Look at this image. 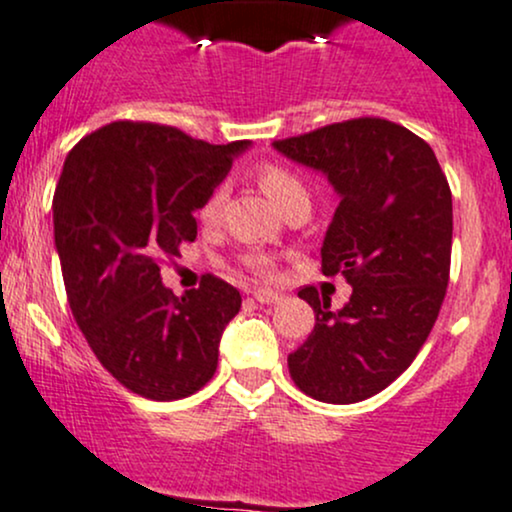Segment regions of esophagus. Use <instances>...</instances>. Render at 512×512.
Returning <instances> with one entry per match:
<instances>
[{
	"label": "esophagus",
	"instance_id": "34e87169",
	"mask_svg": "<svg viewBox=\"0 0 512 512\" xmlns=\"http://www.w3.org/2000/svg\"><path fill=\"white\" fill-rule=\"evenodd\" d=\"M252 299H255L257 303H279L282 301V294L279 291H272V289H255L252 291Z\"/></svg>",
	"mask_w": 512,
	"mask_h": 512
}]
</instances>
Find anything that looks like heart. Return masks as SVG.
I'll list each match as a JSON object with an SVG mask.
<instances>
[{
    "label": "heart",
    "instance_id": "heart-1",
    "mask_svg": "<svg viewBox=\"0 0 512 512\" xmlns=\"http://www.w3.org/2000/svg\"><path fill=\"white\" fill-rule=\"evenodd\" d=\"M257 179H260V187L265 189V192L272 196L284 211L289 209V206L299 204V201H306L308 204L306 182H303L294 170H289V167L277 165V162H267V165H262L260 170H257ZM226 194L228 189L223 187V184H218L216 189H211V192L206 194V199L201 201L199 206L201 221L204 223L216 221L218 213L223 209V204H226ZM250 267L252 272L257 274H272V265H269L267 257H250Z\"/></svg>",
    "mask_w": 512,
    "mask_h": 512
}]
</instances>
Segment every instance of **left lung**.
I'll list each match as a JSON object with an SVG mask.
<instances>
[{
    "label": "left lung",
    "instance_id": "obj_1",
    "mask_svg": "<svg viewBox=\"0 0 512 512\" xmlns=\"http://www.w3.org/2000/svg\"><path fill=\"white\" fill-rule=\"evenodd\" d=\"M274 150L323 172L340 194L320 257L325 277L352 286L340 311L316 286L299 291L316 325L289 355V374L316 401H364L411 367L445 301L447 177L423 138L376 116L274 140Z\"/></svg>",
    "mask_w": 512,
    "mask_h": 512
}]
</instances>
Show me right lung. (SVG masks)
Returning a JSON list of instances; mask_svg holds the SVG:
<instances>
[{
	"label": "right lung",
	"mask_w": 512,
	"mask_h": 512,
	"mask_svg": "<svg viewBox=\"0 0 512 512\" xmlns=\"http://www.w3.org/2000/svg\"><path fill=\"white\" fill-rule=\"evenodd\" d=\"M247 145L114 121L65 157L53 228L72 316L101 367L150 401L199 391L240 311V291L223 279L206 274L179 299L162 284L160 267L179 245L194 243V211Z\"/></svg>",
	"instance_id": "obj_1"
}]
</instances>
